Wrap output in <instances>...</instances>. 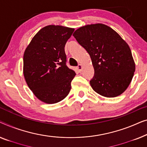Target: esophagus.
<instances>
[{
    "instance_id": "obj_1",
    "label": "esophagus",
    "mask_w": 147,
    "mask_h": 147,
    "mask_svg": "<svg viewBox=\"0 0 147 147\" xmlns=\"http://www.w3.org/2000/svg\"><path fill=\"white\" fill-rule=\"evenodd\" d=\"M82 65H80V64H79V65L77 66V70L79 72H80V71H82Z\"/></svg>"
}]
</instances>
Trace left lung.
Masks as SVG:
<instances>
[{"mask_svg": "<svg viewBox=\"0 0 147 147\" xmlns=\"http://www.w3.org/2000/svg\"><path fill=\"white\" fill-rule=\"evenodd\" d=\"M73 36L91 59L94 70L90 80L92 89L109 98L125 92L135 71L127 43L113 28L100 23L81 26Z\"/></svg>", "mask_w": 147, "mask_h": 147, "instance_id": "left-lung-1", "label": "left lung"}]
</instances>
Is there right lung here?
Wrapping results in <instances>:
<instances>
[{
  "instance_id": "right-lung-1",
  "label": "right lung",
  "mask_w": 147,
  "mask_h": 147,
  "mask_svg": "<svg viewBox=\"0 0 147 147\" xmlns=\"http://www.w3.org/2000/svg\"><path fill=\"white\" fill-rule=\"evenodd\" d=\"M74 28L49 25L41 28L26 47L23 74L28 87L39 100L54 104L69 94L76 75L66 65L65 47Z\"/></svg>"
}]
</instances>
